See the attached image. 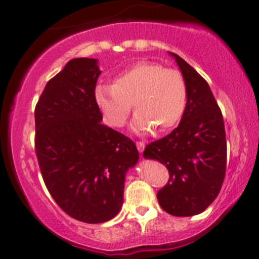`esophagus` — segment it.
Segmentation results:
<instances>
[{
  "label": "esophagus",
  "instance_id": "esophagus-1",
  "mask_svg": "<svg viewBox=\"0 0 259 259\" xmlns=\"http://www.w3.org/2000/svg\"><path fill=\"white\" fill-rule=\"evenodd\" d=\"M137 148H138L139 152H140V154H143L144 149H145V144H144L143 141H138V143H137Z\"/></svg>",
  "mask_w": 259,
  "mask_h": 259
}]
</instances>
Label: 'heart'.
Segmentation results:
<instances>
[{
  "label": "heart",
  "mask_w": 259,
  "mask_h": 259,
  "mask_svg": "<svg viewBox=\"0 0 259 259\" xmlns=\"http://www.w3.org/2000/svg\"><path fill=\"white\" fill-rule=\"evenodd\" d=\"M95 103L104 120L121 127L133 109L132 127L138 134L152 129L160 134L175 126L187 105V85L184 75L165 69L154 62H140L120 73L111 85L97 87Z\"/></svg>",
  "instance_id": "heart-1"
}]
</instances>
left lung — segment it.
Listing matches in <instances>:
<instances>
[{
	"label": "left lung",
	"mask_w": 259,
	"mask_h": 259,
	"mask_svg": "<svg viewBox=\"0 0 259 259\" xmlns=\"http://www.w3.org/2000/svg\"><path fill=\"white\" fill-rule=\"evenodd\" d=\"M187 85V105L179 126L149 144L143 156L167 167L170 179L157 192L160 206L178 217L198 214L214 201L226 174L225 124L207 81L178 54Z\"/></svg>",
	"instance_id": "1"
}]
</instances>
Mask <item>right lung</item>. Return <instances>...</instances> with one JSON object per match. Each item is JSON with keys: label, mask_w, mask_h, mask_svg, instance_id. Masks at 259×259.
Here are the masks:
<instances>
[{"label": "right lung", "mask_w": 259, "mask_h": 259, "mask_svg": "<svg viewBox=\"0 0 259 259\" xmlns=\"http://www.w3.org/2000/svg\"><path fill=\"white\" fill-rule=\"evenodd\" d=\"M94 58H74L48 81L34 110L36 154L48 191L67 214L85 223L114 219L127 170L139 160L132 139L102 124Z\"/></svg>", "instance_id": "1"}]
</instances>
